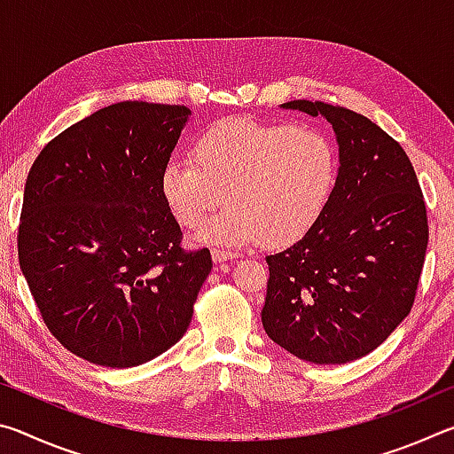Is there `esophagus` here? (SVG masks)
<instances>
[{"instance_id": "1", "label": "esophagus", "mask_w": 454, "mask_h": 454, "mask_svg": "<svg viewBox=\"0 0 454 454\" xmlns=\"http://www.w3.org/2000/svg\"><path fill=\"white\" fill-rule=\"evenodd\" d=\"M236 258H238V254H234V252H230V250H220V248L212 250V260L216 264L228 262V260H236Z\"/></svg>"}]
</instances>
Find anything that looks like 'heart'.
<instances>
[{
    "label": "heart",
    "mask_w": 454,
    "mask_h": 454,
    "mask_svg": "<svg viewBox=\"0 0 454 454\" xmlns=\"http://www.w3.org/2000/svg\"><path fill=\"white\" fill-rule=\"evenodd\" d=\"M192 162H168L160 176L164 202L186 230L200 228L225 196L229 204L198 240L282 248L301 240L325 210L338 158L333 142L310 128L230 118L192 145Z\"/></svg>",
    "instance_id": "heart-1"
}]
</instances>
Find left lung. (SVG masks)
<instances>
[{
	"label": "left lung",
	"mask_w": 454,
	"mask_h": 454,
	"mask_svg": "<svg viewBox=\"0 0 454 454\" xmlns=\"http://www.w3.org/2000/svg\"><path fill=\"white\" fill-rule=\"evenodd\" d=\"M282 107L333 124L340 168L314 226L266 258L262 326L290 355L344 364L409 317L428 244L425 198L406 152L374 121L309 99Z\"/></svg>",
	"instance_id": "8db88e82"
}]
</instances>
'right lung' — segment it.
<instances>
[{
  "label": "right lung",
  "instance_id": "add662e5",
  "mask_svg": "<svg viewBox=\"0 0 454 454\" xmlns=\"http://www.w3.org/2000/svg\"><path fill=\"white\" fill-rule=\"evenodd\" d=\"M190 114L102 107L45 144L27 174L20 268L50 333L88 363L140 366L190 326L212 256L182 248L160 190Z\"/></svg>",
  "mask_w": 454,
  "mask_h": 454
}]
</instances>
